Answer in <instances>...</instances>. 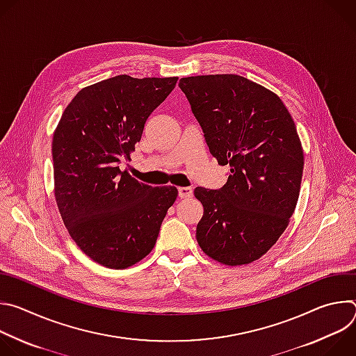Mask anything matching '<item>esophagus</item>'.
Wrapping results in <instances>:
<instances>
[{"label":"esophagus","instance_id":"esophagus-1","mask_svg":"<svg viewBox=\"0 0 356 356\" xmlns=\"http://www.w3.org/2000/svg\"><path fill=\"white\" fill-rule=\"evenodd\" d=\"M193 195L191 187H179V197L180 198H190Z\"/></svg>","mask_w":356,"mask_h":356}]
</instances>
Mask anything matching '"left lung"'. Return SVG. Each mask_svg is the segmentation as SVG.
Instances as JSON below:
<instances>
[{
	"label": "left lung",
	"mask_w": 356,
	"mask_h": 356,
	"mask_svg": "<svg viewBox=\"0 0 356 356\" xmlns=\"http://www.w3.org/2000/svg\"><path fill=\"white\" fill-rule=\"evenodd\" d=\"M191 111L218 165V190L195 187L204 207L195 238L214 261L238 266L259 259L293 216L304 156L291 115L268 88L236 74L180 79Z\"/></svg>",
	"instance_id": "8db88e82"
}]
</instances>
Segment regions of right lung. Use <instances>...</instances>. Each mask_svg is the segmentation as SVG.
<instances>
[{
    "label": "right lung",
    "instance_id": "right-lung-1",
    "mask_svg": "<svg viewBox=\"0 0 356 356\" xmlns=\"http://www.w3.org/2000/svg\"><path fill=\"white\" fill-rule=\"evenodd\" d=\"M177 77L115 76L80 90L54 134L55 195L62 220L94 262L125 269L154 249L177 197L173 186L139 183L131 161L143 127Z\"/></svg>",
    "mask_w": 356,
    "mask_h": 356
}]
</instances>
